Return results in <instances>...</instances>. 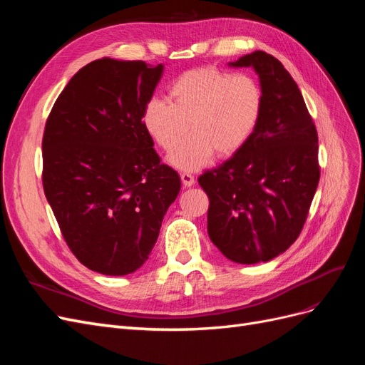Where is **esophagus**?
I'll use <instances>...</instances> for the list:
<instances>
[{
    "instance_id": "esophagus-1",
    "label": "esophagus",
    "mask_w": 365,
    "mask_h": 365,
    "mask_svg": "<svg viewBox=\"0 0 365 365\" xmlns=\"http://www.w3.org/2000/svg\"><path fill=\"white\" fill-rule=\"evenodd\" d=\"M181 181L185 187H192L195 184V176L192 173L184 172V173H181Z\"/></svg>"
}]
</instances>
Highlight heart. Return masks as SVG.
I'll return each instance as SVG.
<instances>
[{
    "instance_id": "heart-1",
    "label": "heart",
    "mask_w": 365,
    "mask_h": 365,
    "mask_svg": "<svg viewBox=\"0 0 365 365\" xmlns=\"http://www.w3.org/2000/svg\"><path fill=\"white\" fill-rule=\"evenodd\" d=\"M170 102L153 97L143 113V125L157 145L170 152L185 135L192 134L170 153L182 170L205 165L213 153L227 157L245 145L256 129L263 93L245 73L196 68L176 77L169 86Z\"/></svg>"
}]
</instances>
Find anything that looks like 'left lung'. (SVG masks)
<instances>
[{"instance_id":"8db88e82","label":"left lung","mask_w":365,"mask_h":365,"mask_svg":"<svg viewBox=\"0 0 365 365\" xmlns=\"http://www.w3.org/2000/svg\"><path fill=\"white\" fill-rule=\"evenodd\" d=\"M230 67L259 74L262 115L245 145L197 182L210 200V239L231 262L254 264L277 257L302 233L319 181L318 135L279 59L259 50Z\"/></svg>"}]
</instances>
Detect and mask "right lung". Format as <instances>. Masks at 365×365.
I'll return each instance as SVG.
<instances>
[{
	"label": "right lung",
	"mask_w": 365,
	"mask_h": 365,
	"mask_svg": "<svg viewBox=\"0 0 365 365\" xmlns=\"http://www.w3.org/2000/svg\"><path fill=\"white\" fill-rule=\"evenodd\" d=\"M163 68L93 61L63 88L43 130V193L77 260L105 275L149 259L181 189L143 125Z\"/></svg>",
	"instance_id": "obj_1"
}]
</instances>
